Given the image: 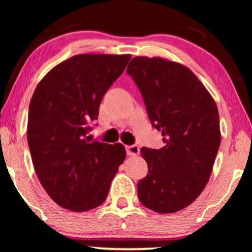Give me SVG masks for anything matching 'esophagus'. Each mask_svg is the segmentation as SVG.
I'll use <instances>...</instances> for the list:
<instances>
[{
	"mask_svg": "<svg viewBox=\"0 0 252 252\" xmlns=\"http://www.w3.org/2000/svg\"><path fill=\"white\" fill-rule=\"evenodd\" d=\"M126 151L128 156H137L140 154V148L137 146H128L126 147Z\"/></svg>",
	"mask_w": 252,
	"mask_h": 252,
	"instance_id": "obj_1",
	"label": "esophagus"
}]
</instances>
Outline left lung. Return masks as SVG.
<instances>
[{"label":"left lung","mask_w":252,"mask_h":252,"mask_svg":"<svg viewBox=\"0 0 252 252\" xmlns=\"http://www.w3.org/2000/svg\"><path fill=\"white\" fill-rule=\"evenodd\" d=\"M165 146L142 148L148 174L137 184L146 208L174 213L201 195L219 150V113L215 99L187 66L161 57H134L127 66Z\"/></svg>","instance_id":"8db88e82"}]
</instances>
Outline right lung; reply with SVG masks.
Returning a JSON list of instances; mask_svg holds the SVG:
<instances>
[{
  "mask_svg": "<svg viewBox=\"0 0 252 252\" xmlns=\"http://www.w3.org/2000/svg\"><path fill=\"white\" fill-rule=\"evenodd\" d=\"M129 60L128 54L75 55L51 68L34 91L27 142L41 185L62 208L86 212L101 205L125 160L122 143L91 142L86 134Z\"/></svg>",
  "mask_w": 252,
  "mask_h": 252,
  "instance_id": "add662e5",
  "label": "right lung"
}]
</instances>
